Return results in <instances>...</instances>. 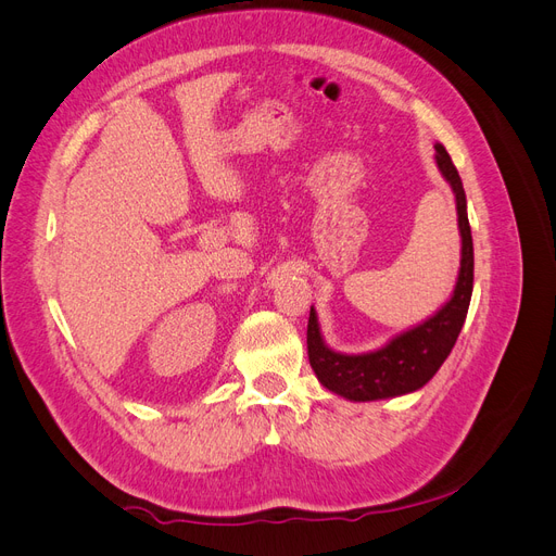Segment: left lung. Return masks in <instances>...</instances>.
Wrapping results in <instances>:
<instances>
[{"instance_id":"8db88e82","label":"left lung","mask_w":556,"mask_h":556,"mask_svg":"<svg viewBox=\"0 0 556 556\" xmlns=\"http://www.w3.org/2000/svg\"><path fill=\"white\" fill-rule=\"evenodd\" d=\"M435 164H439L443 178L454 192V199H457L462 233V266L457 285H454L450 301L439 313L425 319L422 325L394 336L380 350L364 352V355H343V352L327 348L323 333H319L317 315L311 306L306 333L311 366L317 380L329 392L343 399L376 401L419 390L443 366L464 327L470 294H473V239H470L466 194L457 166L452 164L447 150L441 143H435Z\"/></svg>"}]
</instances>
